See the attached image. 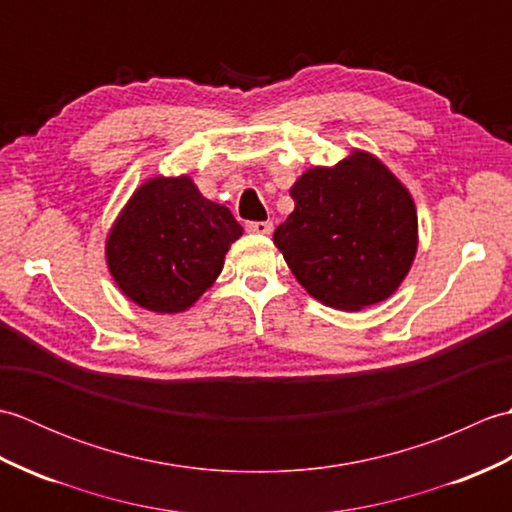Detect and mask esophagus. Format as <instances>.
<instances>
[{
  "label": "esophagus",
  "instance_id": "obj_1",
  "mask_svg": "<svg viewBox=\"0 0 512 512\" xmlns=\"http://www.w3.org/2000/svg\"><path fill=\"white\" fill-rule=\"evenodd\" d=\"M246 231L257 235H270L273 233V222H246Z\"/></svg>",
  "mask_w": 512,
  "mask_h": 512
}]
</instances>
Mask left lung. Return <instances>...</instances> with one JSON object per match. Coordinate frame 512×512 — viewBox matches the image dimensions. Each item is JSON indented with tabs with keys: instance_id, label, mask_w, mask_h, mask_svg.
Segmentation results:
<instances>
[{
	"instance_id": "obj_1",
	"label": "left lung",
	"mask_w": 512,
	"mask_h": 512,
	"mask_svg": "<svg viewBox=\"0 0 512 512\" xmlns=\"http://www.w3.org/2000/svg\"><path fill=\"white\" fill-rule=\"evenodd\" d=\"M292 211L273 235L314 299L356 312L394 295L418 250L411 193L367 151L312 167L292 184Z\"/></svg>"
}]
</instances>
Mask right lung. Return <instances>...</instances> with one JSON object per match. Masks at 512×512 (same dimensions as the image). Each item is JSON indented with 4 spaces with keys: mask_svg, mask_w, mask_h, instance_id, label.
I'll return each mask as SVG.
<instances>
[{
    "mask_svg": "<svg viewBox=\"0 0 512 512\" xmlns=\"http://www.w3.org/2000/svg\"><path fill=\"white\" fill-rule=\"evenodd\" d=\"M244 228L189 176L151 178L134 191L105 244L107 268L136 306L176 314L213 286Z\"/></svg>",
    "mask_w": 512,
    "mask_h": 512,
    "instance_id": "add662e5",
    "label": "right lung"
}]
</instances>
